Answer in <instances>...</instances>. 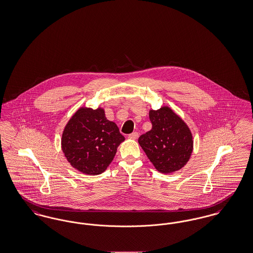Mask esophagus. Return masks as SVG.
<instances>
[{"label": "esophagus", "mask_w": 253, "mask_h": 253, "mask_svg": "<svg viewBox=\"0 0 253 253\" xmlns=\"http://www.w3.org/2000/svg\"><path fill=\"white\" fill-rule=\"evenodd\" d=\"M130 139H137V137H138V132H133L132 133H130L129 134V136H128Z\"/></svg>", "instance_id": "34e87169"}]
</instances>
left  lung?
<instances>
[{"instance_id": "8db88e82", "label": "left lung", "mask_w": 253, "mask_h": 253, "mask_svg": "<svg viewBox=\"0 0 253 253\" xmlns=\"http://www.w3.org/2000/svg\"><path fill=\"white\" fill-rule=\"evenodd\" d=\"M152 129L138 138V143L154 167L161 173L183 168L193 151V134L187 123L169 106L149 111Z\"/></svg>"}]
</instances>
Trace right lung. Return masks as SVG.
I'll use <instances>...</instances> for the list:
<instances>
[{
	"label": "right lung",
	"mask_w": 253,
	"mask_h": 253,
	"mask_svg": "<svg viewBox=\"0 0 253 253\" xmlns=\"http://www.w3.org/2000/svg\"><path fill=\"white\" fill-rule=\"evenodd\" d=\"M125 140L118 125L105 117L102 107H80L66 123L61 150L73 168L87 175L105 171Z\"/></svg>",
	"instance_id": "add662e5"
}]
</instances>
